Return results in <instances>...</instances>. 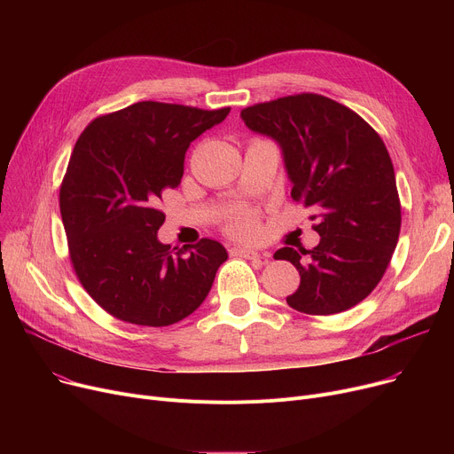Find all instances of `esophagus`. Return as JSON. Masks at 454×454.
<instances>
[{"label":"esophagus","instance_id":"34e87169","mask_svg":"<svg viewBox=\"0 0 454 454\" xmlns=\"http://www.w3.org/2000/svg\"><path fill=\"white\" fill-rule=\"evenodd\" d=\"M235 254L245 257V259H259V261H267V257H269L267 254H259V252H255L252 248H237Z\"/></svg>","mask_w":454,"mask_h":454}]
</instances>
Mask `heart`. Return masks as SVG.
Wrapping results in <instances>:
<instances>
[{"instance_id": "b5f03b06", "label": "heart", "mask_w": 454, "mask_h": 454, "mask_svg": "<svg viewBox=\"0 0 454 454\" xmlns=\"http://www.w3.org/2000/svg\"><path fill=\"white\" fill-rule=\"evenodd\" d=\"M224 230L228 235L235 237V239L252 241L259 233V219L255 211L241 207L235 209L224 223Z\"/></svg>"}]
</instances>
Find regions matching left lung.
<instances>
[{"mask_svg":"<svg viewBox=\"0 0 454 454\" xmlns=\"http://www.w3.org/2000/svg\"><path fill=\"white\" fill-rule=\"evenodd\" d=\"M245 125L274 137L293 182L311 207L320 243L285 259L300 272L287 303L327 317L363 301L385 276L401 230V202L385 141L351 108L318 93H296L241 110Z\"/></svg>","mask_w":454,"mask_h":454,"instance_id":"left-lung-1","label":"left lung"}]
</instances>
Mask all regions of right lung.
<instances>
[{"mask_svg": "<svg viewBox=\"0 0 454 454\" xmlns=\"http://www.w3.org/2000/svg\"><path fill=\"white\" fill-rule=\"evenodd\" d=\"M228 112L141 101L79 136L60 184L62 224L77 279L114 318L163 327L206 300L228 254L211 239L161 245L158 202L180 185L189 143Z\"/></svg>", "mask_w": 454, "mask_h": 454, "instance_id": "obj_1", "label": "right lung"}]
</instances>
